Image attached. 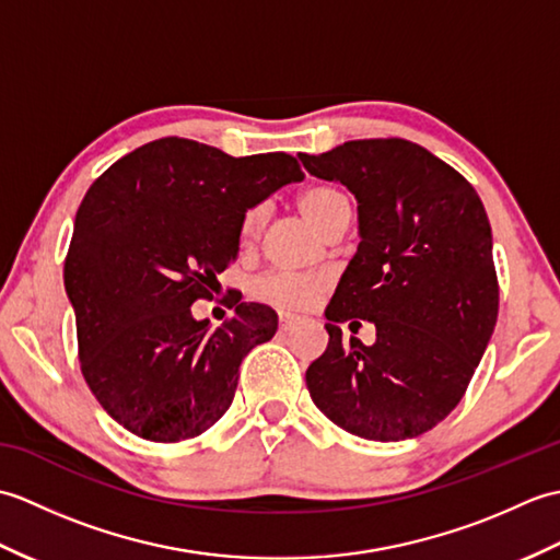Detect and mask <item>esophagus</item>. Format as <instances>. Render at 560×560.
Returning <instances> with one entry per match:
<instances>
[{"mask_svg": "<svg viewBox=\"0 0 560 560\" xmlns=\"http://www.w3.org/2000/svg\"><path fill=\"white\" fill-rule=\"evenodd\" d=\"M299 315H291V313H279V325H281V329L283 331H289L295 323H299Z\"/></svg>", "mask_w": 560, "mask_h": 560, "instance_id": "obj_1", "label": "esophagus"}]
</instances>
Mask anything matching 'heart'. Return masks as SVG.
Listing matches in <instances>:
<instances>
[{
    "label": "heart",
    "mask_w": 560,
    "mask_h": 560,
    "mask_svg": "<svg viewBox=\"0 0 560 560\" xmlns=\"http://www.w3.org/2000/svg\"><path fill=\"white\" fill-rule=\"evenodd\" d=\"M299 209L307 223L313 225L317 233H323L325 225L337 217L339 211L349 209V201L339 189L335 187H307L305 192L299 195ZM261 207H253L243 213L241 219V237L243 241H253V237L261 229ZM323 283L311 277H303V273H267L255 281V295L261 301L273 303L279 307H307L315 299Z\"/></svg>",
    "instance_id": "heart-1"
}]
</instances>
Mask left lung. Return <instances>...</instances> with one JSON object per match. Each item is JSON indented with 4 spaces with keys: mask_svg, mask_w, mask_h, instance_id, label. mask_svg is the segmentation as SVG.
<instances>
[{
    "mask_svg": "<svg viewBox=\"0 0 560 560\" xmlns=\"http://www.w3.org/2000/svg\"><path fill=\"white\" fill-rule=\"evenodd\" d=\"M301 161L355 197L361 235L325 311L327 349L305 371L315 407L380 443L431 431L467 392L498 319L477 189L407 139H355ZM351 316L376 325L373 348L340 341Z\"/></svg>",
    "mask_w": 560,
    "mask_h": 560,
    "instance_id": "left-lung-1",
    "label": "left lung"
}]
</instances>
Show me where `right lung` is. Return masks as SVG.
<instances>
[{
	"label": "right lung",
	"mask_w": 560,
	"mask_h": 560,
	"mask_svg": "<svg viewBox=\"0 0 560 560\" xmlns=\"http://www.w3.org/2000/svg\"><path fill=\"white\" fill-rule=\"evenodd\" d=\"M289 153L233 159L165 137L113 163L77 211L65 289L77 315L81 373L113 419L153 443L201 435L229 411L237 368L277 335L267 305L241 303L209 331V299L237 257L241 219L301 183Z\"/></svg>",
	"instance_id": "add662e5"
}]
</instances>
